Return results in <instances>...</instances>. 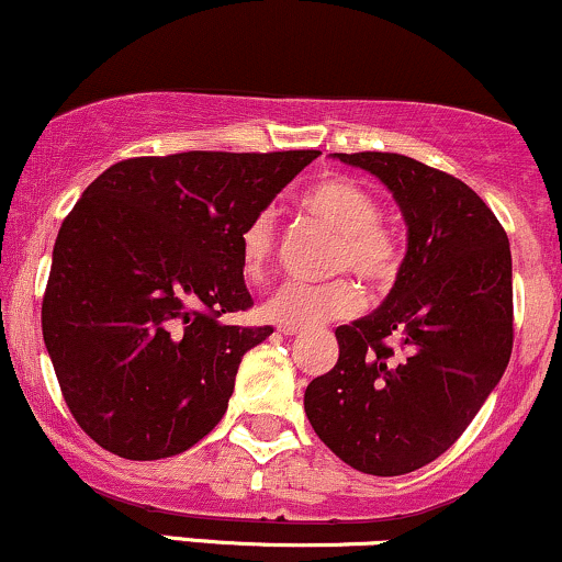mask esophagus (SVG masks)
<instances>
[{"label": "esophagus", "mask_w": 562, "mask_h": 562, "mask_svg": "<svg viewBox=\"0 0 562 562\" xmlns=\"http://www.w3.org/2000/svg\"><path fill=\"white\" fill-rule=\"evenodd\" d=\"M280 333L282 335H299L301 330H299V327H280Z\"/></svg>", "instance_id": "obj_1"}]
</instances>
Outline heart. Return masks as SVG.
Masks as SVG:
<instances>
[{"label": "heart", "mask_w": 562, "mask_h": 562, "mask_svg": "<svg viewBox=\"0 0 562 562\" xmlns=\"http://www.w3.org/2000/svg\"><path fill=\"white\" fill-rule=\"evenodd\" d=\"M301 209L314 222L338 235L333 248L335 272H353L372 288H383L396 277L402 263L396 235L380 218L378 200L362 184L346 177H322L306 187ZM277 250V224L269 211H261L240 232V267L250 282H259L272 267ZM362 293L351 280H333L325 285L285 282L261 303L263 319L280 327L325 325L357 314Z\"/></svg>", "instance_id": "1"}]
</instances>
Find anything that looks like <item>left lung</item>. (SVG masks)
<instances>
[{
	"instance_id": "8db88e82",
	"label": "left lung",
	"mask_w": 562,
	"mask_h": 562,
	"mask_svg": "<svg viewBox=\"0 0 562 562\" xmlns=\"http://www.w3.org/2000/svg\"><path fill=\"white\" fill-rule=\"evenodd\" d=\"M375 173L406 222V256L372 314L335 330L340 353L303 409L346 465L404 475L473 423L513 353L507 232L465 182L398 153H335Z\"/></svg>"
}]
</instances>
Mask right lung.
Masks as SVG:
<instances>
[{"label": "right lung", "mask_w": 562, "mask_h": 562, "mask_svg": "<svg viewBox=\"0 0 562 562\" xmlns=\"http://www.w3.org/2000/svg\"><path fill=\"white\" fill-rule=\"evenodd\" d=\"M319 150L145 156L113 164L57 232L42 333L70 415L124 460H160L216 428L254 306L240 232Z\"/></svg>", "instance_id": "1"}]
</instances>
